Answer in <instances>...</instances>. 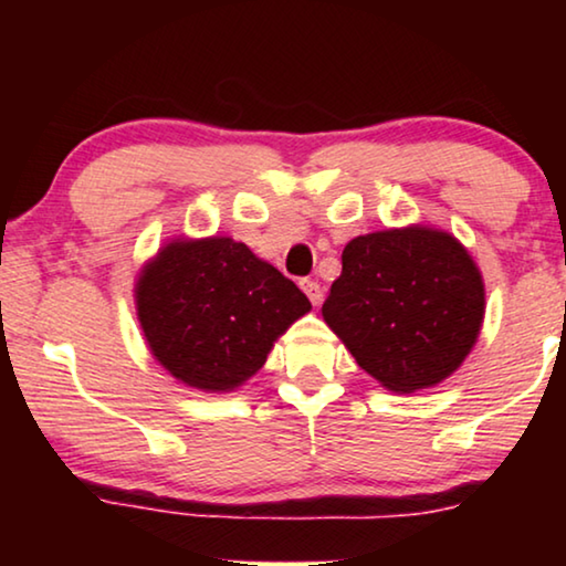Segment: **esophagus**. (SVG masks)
I'll use <instances>...</instances> for the list:
<instances>
[{"mask_svg":"<svg viewBox=\"0 0 566 566\" xmlns=\"http://www.w3.org/2000/svg\"><path fill=\"white\" fill-rule=\"evenodd\" d=\"M301 289H304V293H306L308 301H312L314 306L319 304V301H322V285L319 283L308 281V277H306V281H301Z\"/></svg>","mask_w":566,"mask_h":566,"instance_id":"1","label":"esophagus"}]
</instances>
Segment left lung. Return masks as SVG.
<instances>
[{
  "label": "left lung",
  "instance_id": "left-lung-1",
  "mask_svg": "<svg viewBox=\"0 0 566 566\" xmlns=\"http://www.w3.org/2000/svg\"><path fill=\"white\" fill-rule=\"evenodd\" d=\"M322 314L363 370L407 394L440 384L467 358L484 319V283L446 231H376L343 250Z\"/></svg>",
  "mask_w": 566,
  "mask_h": 566
}]
</instances>
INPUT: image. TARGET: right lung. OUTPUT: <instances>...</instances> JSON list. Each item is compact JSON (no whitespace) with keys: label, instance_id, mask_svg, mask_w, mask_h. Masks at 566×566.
Returning <instances> with one entry per match:
<instances>
[{"label":"right lung","instance_id":"add662e5","mask_svg":"<svg viewBox=\"0 0 566 566\" xmlns=\"http://www.w3.org/2000/svg\"><path fill=\"white\" fill-rule=\"evenodd\" d=\"M151 353L175 378L227 391L258 374L312 304L281 270L229 237L167 244L136 283Z\"/></svg>","mask_w":566,"mask_h":566}]
</instances>
